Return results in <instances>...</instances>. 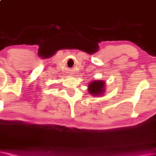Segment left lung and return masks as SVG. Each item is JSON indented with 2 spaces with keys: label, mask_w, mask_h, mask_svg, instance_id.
Returning <instances> with one entry per match:
<instances>
[{
  "label": "left lung",
  "mask_w": 156,
  "mask_h": 156,
  "mask_svg": "<svg viewBox=\"0 0 156 156\" xmlns=\"http://www.w3.org/2000/svg\"><path fill=\"white\" fill-rule=\"evenodd\" d=\"M105 84V81L102 80L92 81L88 86V93L93 97L103 95L106 90Z\"/></svg>",
  "instance_id": "8db88e82"
}]
</instances>
